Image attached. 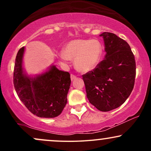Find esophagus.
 <instances>
[{
	"label": "esophagus",
	"mask_w": 151,
	"mask_h": 151,
	"mask_svg": "<svg viewBox=\"0 0 151 151\" xmlns=\"http://www.w3.org/2000/svg\"><path fill=\"white\" fill-rule=\"evenodd\" d=\"M70 77H71V80H72V81L74 80V79H75L76 78H77V77H76L75 75H74V74H71Z\"/></svg>",
	"instance_id": "obj_1"
}]
</instances>
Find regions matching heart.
Listing matches in <instances>:
<instances>
[{"label":"heart","mask_w":151,"mask_h":151,"mask_svg":"<svg viewBox=\"0 0 151 151\" xmlns=\"http://www.w3.org/2000/svg\"><path fill=\"white\" fill-rule=\"evenodd\" d=\"M103 48L97 40H73L65 45L60 58L64 61L74 59V66L78 71L88 72L99 63Z\"/></svg>","instance_id":"1"}]
</instances>
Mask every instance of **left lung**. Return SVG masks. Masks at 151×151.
I'll list each match as a JSON object with an SVG mask.
<instances>
[{"label": "left lung", "mask_w": 151, "mask_h": 151, "mask_svg": "<svg viewBox=\"0 0 151 151\" xmlns=\"http://www.w3.org/2000/svg\"><path fill=\"white\" fill-rule=\"evenodd\" d=\"M104 42V60L82 75L86 96L101 111L122 105L131 94L136 77V62L129 45L111 32L100 35Z\"/></svg>", "instance_id": "obj_1"}]
</instances>
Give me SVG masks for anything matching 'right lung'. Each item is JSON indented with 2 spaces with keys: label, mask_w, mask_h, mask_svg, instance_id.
I'll return each mask as SVG.
<instances>
[{
  "label": "right lung",
  "mask_w": 151,
  "mask_h": 151,
  "mask_svg": "<svg viewBox=\"0 0 151 151\" xmlns=\"http://www.w3.org/2000/svg\"><path fill=\"white\" fill-rule=\"evenodd\" d=\"M24 52L22 47L17 54L13 73V84L19 99L38 117L58 116L67 104L71 84L70 73L52 65L42 74L27 75L22 67Z\"/></svg>",
  "instance_id": "add662e5"
}]
</instances>
